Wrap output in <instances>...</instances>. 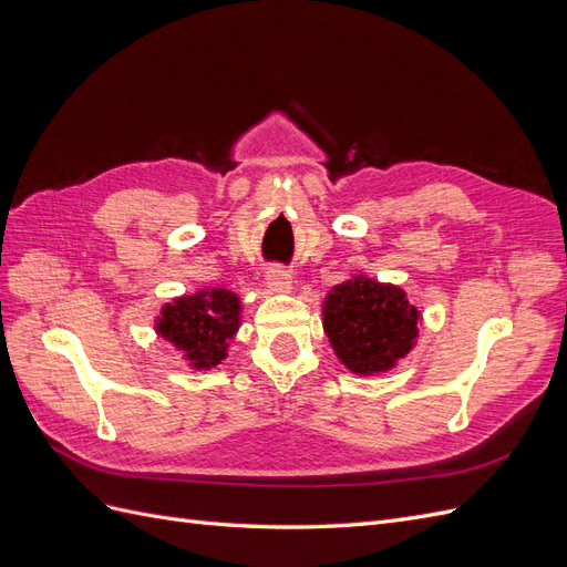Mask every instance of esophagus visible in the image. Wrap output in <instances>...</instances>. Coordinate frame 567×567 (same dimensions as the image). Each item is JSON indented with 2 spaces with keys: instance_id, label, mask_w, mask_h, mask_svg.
<instances>
[{
  "instance_id": "obj_1",
  "label": "esophagus",
  "mask_w": 567,
  "mask_h": 567,
  "mask_svg": "<svg viewBox=\"0 0 567 567\" xmlns=\"http://www.w3.org/2000/svg\"><path fill=\"white\" fill-rule=\"evenodd\" d=\"M267 288L271 293H290L293 288V277L284 267H271L267 269Z\"/></svg>"
}]
</instances>
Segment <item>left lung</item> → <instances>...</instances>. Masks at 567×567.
I'll return each mask as SVG.
<instances>
[{
    "label": "left lung",
    "instance_id": "left-lung-1",
    "mask_svg": "<svg viewBox=\"0 0 567 567\" xmlns=\"http://www.w3.org/2000/svg\"><path fill=\"white\" fill-rule=\"evenodd\" d=\"M421 312L402 288L367 274L331 288L323 300V331L352 373H385L414 348Z\"/></svg>",
    "mask_w": 567,
    "mask_h": 567
}]
</instances>
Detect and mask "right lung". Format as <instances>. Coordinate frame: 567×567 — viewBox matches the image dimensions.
<instances>
[{
    "mask_svg": "<svg viewBox=\"0 0 567 567\" xmlns=\"http://www.w3.org/2000/svg\"><path fill=\"white\" fill-rule=\"evenodd\" d=\"M238 326L241 300L236 293L227 288H203L167 302L156 319V333L173 342L194 369H210L227 359Z\"/></svg>",
    "mask_w": 567,
    "mask_h": 567,
    "instance_id": "1",
    "label": "right lung"
}]
</instances>
